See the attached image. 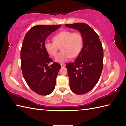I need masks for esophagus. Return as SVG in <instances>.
Returning <instances> with one entry per match:
<instances>
[{
  "mask_svg": "<svg viewBox=\"0 0 126 126\" xmlns=\"http://www.w3.org/2000/svg\"><path fill=\"white\" fill-rule=\"evenodd\" d=\"M60 66L62 67H65L66 66V64H64V63H61L60 64Z\"/></svg>",
  "mask_w": 126,
  "mask_h": 126,
  "instance_id": "1",
  "label": "esophagus"
}]
</instances>
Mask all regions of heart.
<instances>
[{
	"label": "heart",
	"mask_w": 126,
	"mask_h": 126,
	"mask_svg": "<svg viewBox=\"0 0 126 126\" xmlns=\"http://www.w3.org/2000/svg\"><path fill=\"white\" fill-rule=\"evenodd\" d=\"M54 41H45L44 47L49 55L55 56L59 47L62 46L61 50L62 51L57 55L55 59L56 62L59 63L67 62L71 57L78 56L83 46L81 34L69 30H64L57 33L54 37Z\"/></svg>",
	"instance_id": "heart-1"
}]
</instances>
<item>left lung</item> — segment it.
I'll return each instance as SVG.
<instances>
[{"mask_svg": "<svg viewBox=\"0 0 126 126\" xmlns=\"http://www.w3.org/2000/svg\"><path fill=\"white\" fill-rule=\"evenodd\" d=\"M78 30L83 37V47L74 63L67 64L70 88L72 92L82 94L89 92L96 85L103 68L104 51L96 32L84 23L66 24Z\"/></svg>", "mask_w": 126, "mask_h": 126, "instance_id": "1", "label": "left lung"}]
</instances>
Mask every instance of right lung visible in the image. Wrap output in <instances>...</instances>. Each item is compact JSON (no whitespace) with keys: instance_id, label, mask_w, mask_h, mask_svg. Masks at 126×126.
Here are the masks:
<instances>
[{"instance_id":"obj_1","label":"right lung","mask_w":126,"mask_h":126,"mask_svg":"<svg viewBox=\"0 0 126 126\" xmlns=\"http://www.w3.org/2000/svg\"><path fill=\"white\" fill-rule=\"evenodd\" d=\"M62 25H37L26 33L21 50V67L24 78L30 89L42 96L55 89L56 78L61 66L54 62L46 50L47 37Z\"/></svg>"}]
</instances>
